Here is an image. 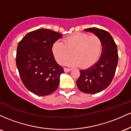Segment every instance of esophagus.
Returning a JSON list of instances; mask_svg holds the SVG:
<instances>
[{
  "label": "esophagus",
  "mask_w": 131,
  "mask_h": 131,
  "mask_svg": "<svg viewBox=\"0 0 131 131\" xmlns=\"http://www.w3.org/2000/svg\"><path fill=\"white\" fill-rule=\"evenodd\" d=\"M71 70H72V69H71V68H64V72H69V71H71Z\"/></svg>",
  "instance_id": "obj_1"
}]
</instances>
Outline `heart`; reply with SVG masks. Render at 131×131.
Returning a JSON list of instances; mask_svg holds the SVG:
<instances>
[{
    "label": "heart",
    "mask_w": 131,
    "mask_h": 131,
    "mask_svg": "<svg viewBox=\"0 0 131 131\" xmlns=\"http://www.w3.org/2000/svg\"><path fill=\"white\" fill-rule=\"evenodd\" d=\"M52 50L59 63L65 62L64 64L69 66L81 65L82 68H88L99 60L102 53V42L96 36H89L85 33L77 32L64 39L63 42H55ZM72 53L74 58L68 61Z\"/></svg>",
    "instance_id": "heart-1"
}]
</instances>
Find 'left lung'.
Returning a JSON list of instances; mask_svg holds the SVG:
<instances>
[{
    "label": "left lung",
    "instance_id": "left-lung-1",
    "mask_svg": "<svg viewBox=\"0 0 131 131\" xmlns=\"http://www.w3.org/2000/svg\"><path fill=\"white\" fill-rule=\"evenodd\" d=\"M91 32L102 40V51L99 61L88 69L80 70L76 84L81 91L86 94L100 92L110 84L118 61L117 46L108 31L97 28L84 30Z\"/></svg>",
    "mask_w": 131,
    "mask_h": 131
}]
</instances>
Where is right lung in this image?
<instances>
[{"mask_svg": "<svg viewBox=\"0 0 131 131\" xmlns=\"http://www.w3.org/2000/svg\"><path fill=\"white\" fill-rule=\"evenodd\" d=\"M62 36L42 28L28 32L18 43L16 67L23 84L33 94L47 95L58 88L64 70L55 61L52 48Z\"/></svg>", "mask_w": 131, "mask_h": 131, "instance_id": "right-lung-1", "label": "right lung"}]
</instances>
